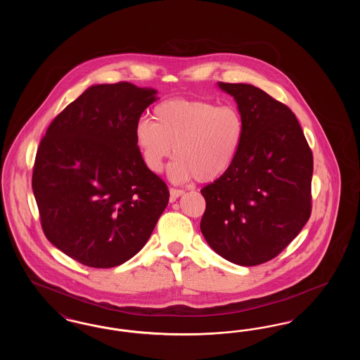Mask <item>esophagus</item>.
Here are the masks:
<instances>
[{
    "instance_id": "34e87169",
    "label": "esophagus",
    "mask_w": 360,
    "mask_h": 360,
    "mask_svg": "<svg viewBox=\"0 0 360 360\" xmlns=\"http://www.w3.org/2000/svg\"><path fill=\"white\" fill-rule=\"evenodd\" d=\"M185 191L182 190V188H170V201H175L178 197H181L182 194H184Z\"/></svg>"
}]
</instances>
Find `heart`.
Listing matches in <instances>:
<instances>
[{
  "label": "heart",
  "mask_w": 360,
  "mask_h": 360,
  "mask_svg": "<svg viewBox=\"0 0 360 360\" xmlns=\"http://www.w3.org/2000/svg\"><path fill=\"white\" fill-rule=\"evenodd\" d=\"M154 119L137 121V147L154 172H162L175 153L169 170L175 182L219 179L236 159L245 129L238 108L205 100H166L155 106Z\"/></svg>",
  "instance_id": "obj_1"
}]
</instances>
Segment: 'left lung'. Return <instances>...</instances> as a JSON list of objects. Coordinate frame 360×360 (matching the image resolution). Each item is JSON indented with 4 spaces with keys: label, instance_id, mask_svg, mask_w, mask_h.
I'll return each instance as SVG.
<instances>
[{
    "label": "left lung",
    "instance_id": "left-lung-1",
    "mask_svg": "<svg viewBox=\"0 0 360 360\" xmlns=\"http://www.w3.org/2000/svg\"><path fill=\"white\" fill-rule=\"evenodd\" d=\"M219 86L236 100L245 129L229 170L201 190V232L224 259L257 266L278 257L308 221L313 154L289 106L255 86Z\"/></svg>",
    "mask_w": 360,
    "mask_h": 360
}]
</instances>
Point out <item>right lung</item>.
I'll return each mask as SVG.
<instances>
[{
    "label": "right lung",
    "instance_id": "add662e5",
    "mask_svg": "<svg viewBox=\"0 0 360 360\" xmlns=\"http://www.w3.org/2000/svg\"><path fill=\"white\" fill-rule=\"evenodd\" d=\"M155 90L129 82L89 87L41 139L32 188L46 238L94 269L116 267L150 239L169 188L140 154L135 127Z\"/></svg>",
    "mask_w": 360,
    "mask_h": 360
}]
</instances>
